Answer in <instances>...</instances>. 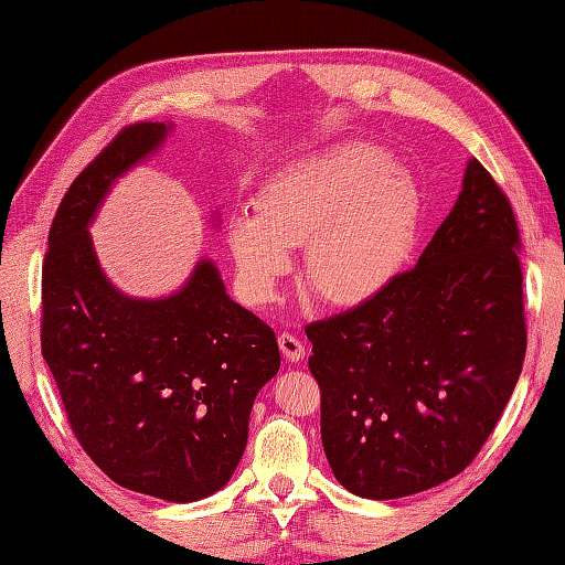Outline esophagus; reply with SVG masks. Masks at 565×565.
Segmentation results:
<instances>
[{
  "mask_svg": "<svg viewBox=\"0 0 565 565\" xmlns=\"http://www.w3.org/2000/svg\"><path fill=\"white\" fill-rule=\"evenodd\" d=\"M279 350L286 359H289V362H303V359H306V344L298 338H294V334H289V332L279 334Z\"/></svg>",
  "mask_w": 565,
  "mask_h": 565,
  "instance_id": "34e87169",
  "label": "esophagus"
}]
</instances>
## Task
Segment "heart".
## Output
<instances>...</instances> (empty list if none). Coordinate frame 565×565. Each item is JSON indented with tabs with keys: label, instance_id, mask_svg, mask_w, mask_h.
Returning <instances> with one entry per match:
<instances>
[{
	"label": "heart",
	"instance_id": "heart-1",
	"mask_svg": "<svg viewBox=\"0 0 565 565\" xmlns=\"http://www.w3.org/2000/svg\"><path fill=\"white\" fill-rule=\"evenodd\" d=\"M417 194L386 152L342 142L298 160L262 186L257 213L227 227L235 267L252 301L267 303L306 245L303 276L320 301L362 306L401 271L417 233Z\"/></svg>",
	"mask_w": 565,
	"mask_h": 565
}]
</instances>
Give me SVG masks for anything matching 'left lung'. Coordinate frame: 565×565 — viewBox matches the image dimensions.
Segmentation results:
<instances>
[{"mask_svg": "<svg viewBox=\"0 0 565 565\" xmlns=\"http://www.w3.org/2000/svg\"><path fill=\"white\" fill-rule=\"evenodd\" d=\"M518 247L508 196L471 158L415 269L306 328L322 449L350 493H423L481 451L526 350Z\"/></svg>", "mask_w": 565, "mask_h": 565, "instance_id": "obj_1", "label": "left lung"}]
</instances>
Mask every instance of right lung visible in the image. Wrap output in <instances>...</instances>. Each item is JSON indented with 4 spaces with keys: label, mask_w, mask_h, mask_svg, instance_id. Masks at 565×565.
I'll use <instances>...</instances> for the list:
<instances>
[{
    "label": "right lung",
    "mask_w": 565,
    "mask_h": 565,
    "mask_svg": "<svg viewBox=\"0 0 565 565\" xmlns=\"http://www.w3.org/2000/svg\"><path fill=\"white\" fill-rule=\"evenodd\" d=\"M172 128H124L60 201L43 264L41 350L72 431L114 483L194 502L231 481L252 405L281 356L274 330L225 294L209 257L160 298L126 296L102 269L89 225Z\"/></svg>",
    "instance_id": "right-lung-1"
}]
</instances>
